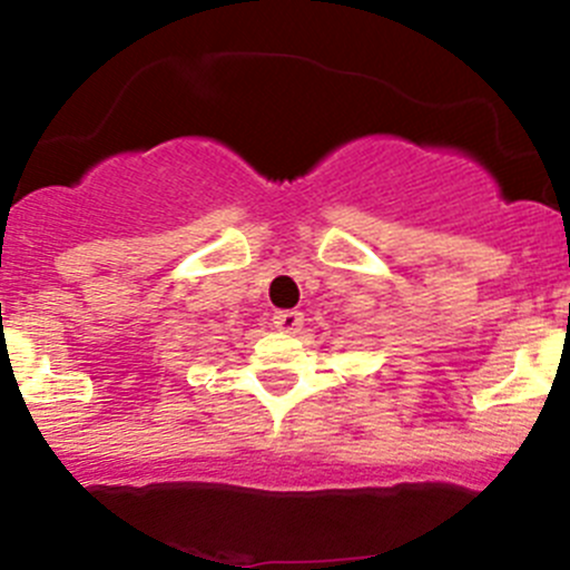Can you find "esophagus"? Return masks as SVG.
I'll list each match as a JSON object with an SVG mask.
<instances>
[{
	"instance_id": "34e87169",
	"label": "esophagus",
	"mask_w": 570,
	"mask_h": 570,
	"mask_svg": "<svg viewBox=\"0 0 570 570\" xmlns=\"http://www.w3.org/2000/svg\"><path fill=\"white\" fill-rule=\"evenodd\" d=\"M273 325H275V331H281V333H297L303 327V314L301 312H275Z\"/></svg>"
}]
</instances>
